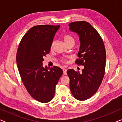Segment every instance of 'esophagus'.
<instances>
[{
	"instance_id": "1",
	"label": "esophagus",
	"mask_w": 122,
	"mask_h": 122,
	"mask_svg": "<svg viewBox=\"0 0 122 122\" xmlns=\"http://www.w3.org/2000/svg\"><path fill=\"white\" fill-rule=\"evenodd\" d=\"M63 73H64V74L66 75V71H67L66 69V68H63Z\"/></svg>"
}]
</instances>
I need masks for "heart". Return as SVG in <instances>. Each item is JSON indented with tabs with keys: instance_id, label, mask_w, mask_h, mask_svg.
I'll use <instances>...</instances> for the list:
<instances>
[{
	"instance_id": "1",
	"label": "heart",
	"mask_w": 122,
	"mask_h": 122,
	"mask_svg": "<svg viewBox=\"0 0 122 122\" xmlns=\"http://www.w3.org/2000/svg\"><path fill=\"white\" fill-rule=\"evenodd\" d=\"M63 40H64V42L66 43V44H69V43H74V38H73V37H71V36H69V35H65V36H63ZM54 42L53 41V42L52 43V44H51V48H53V46H54ZM61 61V62L65 63L66 61V59H65V58H62Z\"/></svg>"
}]
</instances>
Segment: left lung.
<instances>
[{
    "label": "left lung",
    "mask_w": 122,
    "mask_h": 122,
    "mask_svg": "<svg viewBox=\"0 0 122 122\" xmlns=\"http://www.w3.org/2000/svg\"><path fill=\"white\" fill-rule=\"evenodd\" d=\"M70 30L76 33L81 43L79 58L76 63L84 66L81 73L68 69L70 89L79 101L91 98L101 86L105 73L106 52L102 38L89 23L74 21L69 24Z\"/></svg>",
    "instance_id": "1"
}]
</instances>
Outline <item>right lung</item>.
Instances as JSON below:
<instances>
[{"instance_id": "right-lung-1", "label": "right lung", "mask_w": 122, "mask_h": 122, "mask_svg": "<svg viewBox=\"0 0 122 122\" xmlns=\"http://www.w3.org/2000/svg\"><path fill=\"white\" fill-rule=\"evenodd\" d=\"M60 25H40L30 28L18 46L16 63L21 79L29 94L41 103L53 99L56 86L63 74L61 68L43 66V57L51 51Z\"/></svg>"}]
</instances>
